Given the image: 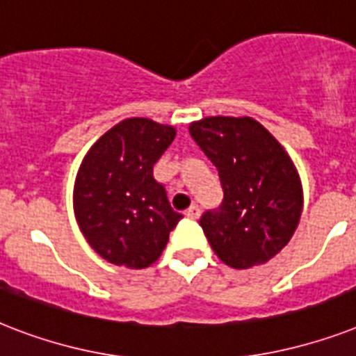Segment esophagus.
Wrapping results in <instances>:
<instances>
[{"instance_id": "esophagus-1", "label": "esophagus", "mask_w": 356, "mask_h": 356, "mask_svg": "<svg viewBox=\"0 0 356 356\" xmlns=\"http://www.w3.org/2000/svg\"><path fill=\"white\" fill-rule=\"evenodd\" d=\"M184 216L190 218V220H197V218L201 216V209L197 205H192L188 209V211L184 212Z\"/></svg>"}]
</instances>
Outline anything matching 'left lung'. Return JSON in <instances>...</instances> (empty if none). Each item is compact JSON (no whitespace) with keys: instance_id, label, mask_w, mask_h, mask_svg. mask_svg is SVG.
Instances as JSON below:
<instances>
[{"instance_id":"8db88e82","label":"left lung","mask_w":356,"mask_h":356,"mask_svg":"<svg viewBox=\"0 0 356 356\" xmlns=\"http://www.w3.org/2000/svg\"><path fill=\"white\" fill-rule=\"evenodd\" d=\"M190 134L222 181V205L200 220L214 253L236 270L273 259L290 242L303 211L292 159L248 116L203 118L190 123Z\"/></svg>"}]
</instances>
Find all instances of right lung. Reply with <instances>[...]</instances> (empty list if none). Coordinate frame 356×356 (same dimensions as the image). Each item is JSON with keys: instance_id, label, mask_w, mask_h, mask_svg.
<instances>
[{"instance_id": "add662e5", "label": "right lung", "mask_w": 356, "mask_h": 356, "mask_svg": "<svg viewBox=\"0 0 356 356\" xmlns=\"http://www.w3.org/2000/svg\"><path fill=\"white\" fill-rule=\"evenodd\" d=\"M175 127L127 118L92 145L75 177L74 211L81 233L99 257L142 270L155 262L181 220L153 166Z\"/></svg>"}]
</instances>
